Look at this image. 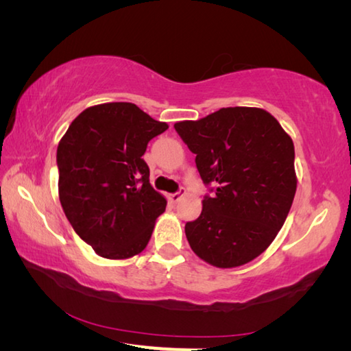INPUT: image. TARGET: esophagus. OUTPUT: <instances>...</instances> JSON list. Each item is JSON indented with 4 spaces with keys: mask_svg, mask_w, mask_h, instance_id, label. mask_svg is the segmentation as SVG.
<instances>
[{
    "mask_svg": "<svg viewBox=\"0 0 351 351\" xmlns=\"http://www.w3.org/2000/svg\"><path fill=\"white\" fill-rule=\"evenodd\" d=\"M184 195H186V189H180L178 192L169 195V199L171 201V203H178V201H180Z\"/></svg>",
    "mask_w": 351,
    "mask_h": 351,
    "instance_id": "esophagus-1",
    "label": "esophagus"
}]
</instances>
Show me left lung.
Returning <instances> with one entry per match:
<instances>
[{
  "label": "left lung",
  "instance_id": "left-lung-1",
  "mask_svg": "<svg viewBox=\"0 0 351 351\" xmlns=\"http://www.w3.org/2000/svg\"><path fill=\"white\" fill-rule=\"evenodd\" d=\"M175 130L197 154L206 195L186 224L192 251L217 268L241 266L266 251L287 219L297 180L294 144L261 108L229 106Z\"/></svg>",
  "mask_w": 351,
  "mask_h": 351
}]
</instances>
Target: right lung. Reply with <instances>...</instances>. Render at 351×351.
I'll list each match as a JSON object with an SVG mask.
<instances>
[{
    "instance_id": "add662e5",
    "label": "right lung",
    "mask_w": 351,
    "mask_h": 351,
    "mask_svg": "<svg viewBox=\"0 0 351 351\" xmlns=\"http://www.w3.org/2000/svg\"><path fill=\"white\" fill-rule=\"evenodd\" d=\"M167 128L134 104L111 102L82 111L58 144L63 212L100 257L130 258L150 241L167 201L152 187L142 156Z\"/></svg>"
}]
</instances>
